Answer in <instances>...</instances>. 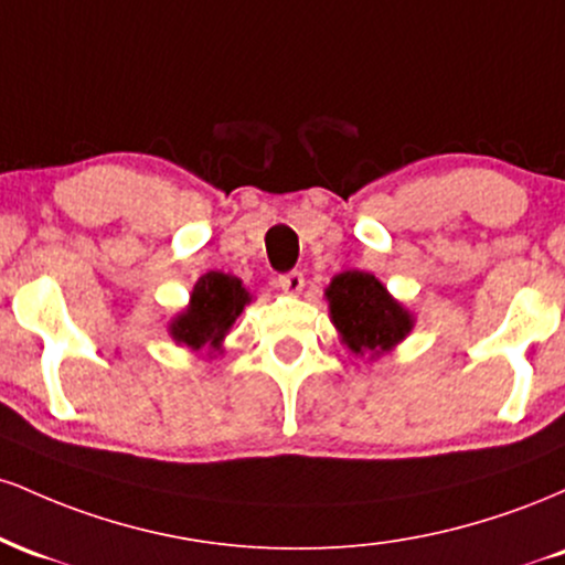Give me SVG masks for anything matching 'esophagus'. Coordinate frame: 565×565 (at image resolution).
Instances as JSON below:
<instances>
[{
	"label": "esophagus",
	"instance_id": "1",
	"mask_svg": "<svg viewBox=\"0 0 565 565\" xmlns=\"http://www.w3.org/2000/svg\"><path fill=\"white\" fill-rule=\"evenodd\" d=\"M278 287L287 291V295H300L305 287V276L300 274V270H291V274L278 276Z\"/></svg>",
	"mask_w": 565,
	"mask_h": 565
}]
</instances>
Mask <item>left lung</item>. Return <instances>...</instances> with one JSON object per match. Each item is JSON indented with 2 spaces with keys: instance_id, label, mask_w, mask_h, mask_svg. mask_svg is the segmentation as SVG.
<instances>
[{
  "instance_id": "1",
  "label": "left lung",
  "mask_w": 565,
  "mask_h": 565,
  "mask_svg": "<svg viewBox=\"0 0 565 565\" xmlns=\"http://www.w3.org/2000/svg\"><path fill=\"white\" fill-rule=\"evenodd\" d=\"M327 300L337 332L355 355L377 359L414 329V316L393 300L380 278L364 270L337 274L327 287Z\"/></svg>"
}]
</instances>
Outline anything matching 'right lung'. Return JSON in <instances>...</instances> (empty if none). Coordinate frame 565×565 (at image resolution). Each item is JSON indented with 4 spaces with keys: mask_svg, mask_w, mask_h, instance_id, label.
I'll return each mask as SVG.
<instances>
[{
    "mask_svg": "<svg viewBox=\"0 0 565 565\" xmlns=\"http://www.w3.org/2000/svg\"><path fill=\"white\" fill-rule=\"evenodd\" d=\"M249 302L252 295L244 289L242 278L210 270L193 287L188 308L172 319V340L191 350H220L225 334Z\"/></svg>",
    "mask_w": 565,
    "mask_h": 565,
    "instance_id": "1",
    "label": "right lung"
}]
</instances>
